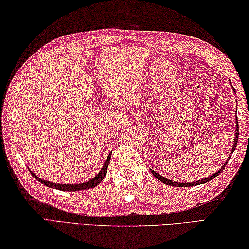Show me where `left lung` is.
Listing matches in <instances>:
<instances>
[{"label":"left lung","instance_id":"obj_1","mask_svg":"<svg viewBox=\"0 0 249 249\" xmlns=\"http://www.w3.org/2000/svg\"><path fill=\"white\" fill-rule=\"evenodd\" d=\"M231 86H232V89L235 91V89H233L232 83H231ZM236 118H237V116H236ZM237 141H238V122H237V119H236V129H235L234 144H233V146H232V151H231V153H230V155H229V158L226 159L224 165H223V166H222V167L219 169V171H217V172H216V173H214V174H212L211 176H209V177H207V178H203V179H201V180H197V181H194V182H178V181H174V180H171V179H167V178H165V177H163L162 175H160V174H158V173H156L155 171H153V169H151V168H150V171H151V173L153 174V175H154L156 178H158V179H159L160 181H162L163 184H165V185H168V186H174V187H193V186H197V185H200V184H204V182H208V181L212 180L213 178H215L216 176H219L220 174H221L222 172H223V169H224V167L226 166V164L229 163L231 155L233 154L234 150L236 149Z\"/></svg>","mask_w":249,"mask_h":249}]
</instances>
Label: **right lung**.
Returning a JSON list of instances; mask_svg holds the SVG:
<instances>
[{
  "instance_id": "obj_1",
  "label": "right lung",
  "mask_w": 249,
  "mask_h": 249,
  "mask_svg": "<svg viewBox=\"0 0 249 249\" xmlns=\"http://www.w3.org/2000/svg\"><path fill=\"white\" fill-rule=\"evenodd\" d=\"M110 156H111V153H109L106 162H105L103 168L100 169V172L97 174V175L91 178V179H89V180L82 182V184H56V182L41 179V178H39L35 175V173H33L32 171H30V173L33 174V176L36 178L39 182H41V184H43L47 187H50V188H55V189L62 190V191H78V190L89 189V188H94V187L99 185V182L104 179L105 176H106L108 165H109V162H110Z\"/></svg>"
}]
</instances>
